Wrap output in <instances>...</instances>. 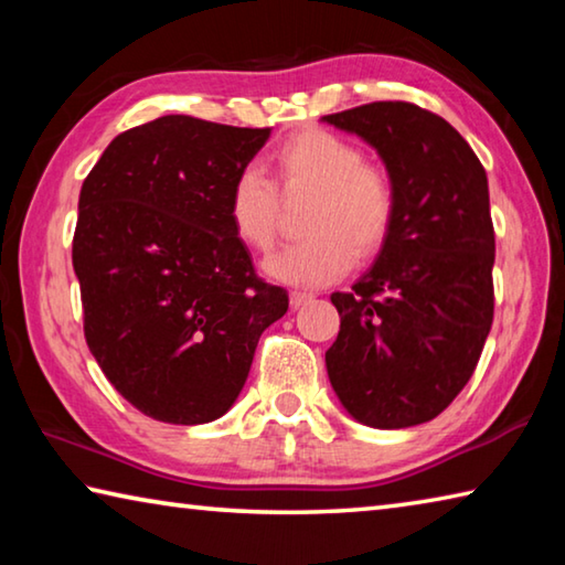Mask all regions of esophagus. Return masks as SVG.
<instances>
[{
    "instance_id": "obj_1",
    "label": "esophagus",
    "mask_w": 565,
    "mask_h": 565,
    "mask_svg": "<svg viewBox=\"0 0 565 565\" xmlns=\"http://www.w3.org/2000/svg\"><path fill=\"white\" fill-rule=\"evenodd\" d=\"M313 299V294H309V291H291V306L294 309H299V306H303L306 301H311Z\"/></svg>"
}]
</instances>
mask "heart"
Here are the masks:
<instances>
[{"label":"heart","mask_w":565,"mask_h":565,"mask_svg":"<svg viewBox=\"0 0 565 565\" xmlns=\"http://www.w3.org/2000/svg\"><path fill=\"white\" fill-rule=\"evenodd\" d=\"M271 161L286 194L311 191L303 214L309 236L264 262L271 279L294 286L337 281L353 266V256L369 259L384 246L396 216L394 181L381 167L366 164L353 141L327 129H306L286 139ZM228 218L246 246L256 252L274 246L279 194L262 167L248 164L234 177Z\"/></svg>","instance_id":"heart-1"}]
</instances>
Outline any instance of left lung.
I'll use <instances>...</instances> for the list:
<instances>
[{
    "mask_svg": "<svg viewBox=\"0 0 565 565\" xmlns=\"http://www.w3.org/2000/svg\"><path fill=\"white\" fill-rule=\"evenodd\" d=\"M376 149L396 216L349 294L327 351L331 388L351 418L408 428L436 418L471 379L493 321L495 238L486 169L451 124L408 102L321 117Z\"/></svg>",
    "mask_w": 565,
    "mask_h": 565,
    "instance_id": "obj_1",
    "label": "left lung"
}]
</instances>
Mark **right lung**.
I'll return each instance as SVG.
<instances>
[{
  "mask_svg": "<svg viewBox=\"0 0 565 565\" xmlns=\"http://www.w3.org/2000/svg\"><path fill=\"white\" fill-rule=\"evenodd\" d=\"M269 134L169 114L114 137L82 184L84 337L111 386L164 424L222 418L289 309L228 218L232 181Z\"/></svg>",
  "mask_w": 565,
  "mask_h": 565,
  "instance_id": "1",
  "label": "right lung"
}]
</instances>
